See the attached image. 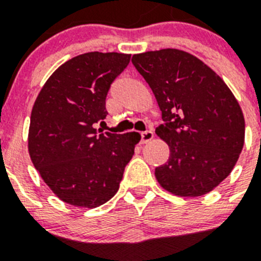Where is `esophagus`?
<instances>
[{
  "label": "esophagus",
  "mask_w": 261,
  "mask_h": 261,
  "mask_svg": "<svg viewBox=\"0 0 261 261\" xmlns=\"http://www.w3.org/2000/svg\"><path fill=\"white\" fill-rule=\"evenodd\" d=\"M154 137V133L151 130H145V132L141 133V142L142 144H146L149 142L150 140H153Z\"/></svg>",
  "instance_id": "esophagus-1"
}]
</instances>
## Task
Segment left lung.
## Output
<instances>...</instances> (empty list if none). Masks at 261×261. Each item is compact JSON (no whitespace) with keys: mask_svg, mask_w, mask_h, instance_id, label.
<instances>
[{"mask_svg":"<svg viewBox=\"0 0 261 261\" xmlns=\"http://www.w3.org/2000/svg\"><path fill=\"white\" fill-rule=\"evenodd\" d=\"M162 111L155 133L167 142L170 158L155 168L168 192L196 197L229 176L244 144V117L222 78L201 60L180 49L133 55Z\"/></svg>","mask_w":261,"mask_h":261,"instance_id":"8db88e82","label":"left lung"}]
</instances>
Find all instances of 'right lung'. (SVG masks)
Returning a JSON list of instances; mask_svg holds the SVG:
<instances>
[{
    "mask_svg": "<svg viewBox=\"0 0 261 261\" xmlns=\"http://www.w3.org/2000/svg\"><path fill=\"white\" fill-rule=\"evenodd\" d=\"M130 55L89 52L62 64L32 107L31 161L53 193L75 206L96 208L117 192L138 133L96 129L107 116L106 96Z\"/></svg>",
    "mask_w": 261,
    "mask_h": 261,
    "instance_id": "obj_1",
    "label": "right lung"
}]
</instances>
